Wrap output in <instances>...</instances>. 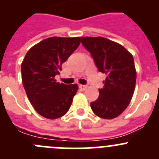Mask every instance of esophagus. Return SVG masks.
Returning <instances> with one entry per match:
<instances>
[{
	"label": "esophagus",
	"instance_id": "esophagus-1",
	"mask_svg": "<svg viewBox=\"0 0 159 159\" xmlns=\"http://www.w3.org/2000/svg\"><path fill=\"white\" fill-rule=\"evenodd\" d=\"M79 88L81 89V90H85L86 89H87V85H84V84H79Z\"/></svg>",
	"mask_w": 159,
	"mask_h": 159
}]
</instances>
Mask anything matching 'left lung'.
<instances>
[{"label": "left lung", "mask_w": 159, "mask_h": 159, "mask_svg": "<svg viewBox=\"0 0 159 159\" xmlns=\"http://www.w3.org/2000/svg\"><path fill=\"white\" fill-rule=\"evenodd\" d=\"M81 43L94 59L98 70L106 75L99 96L91 102L97 116L112 119L129 106L134 94L136 70L133 56L122 45L102 37H82Z\"/></svg>", "instance_id": "left-lung-1"}]
</instances>
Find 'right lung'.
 <instances>
[{"mask_svg":"<svg viewBox=\"0 0 159 159\" xmlns=\"http://www.w3.org/2000/svg\"><path fill=\"white\" fill-rule=\"evenodd\" d=\"M80 43L81 38L52 37L33 46L24 58V88L32 106L44 118L56 119L69 110L78 85L57 82L54 78Z\"/></svg>","mask_w":159,"mask_h":159,"instance_id":"add662e5","label":"right lung"}]
</instances>
